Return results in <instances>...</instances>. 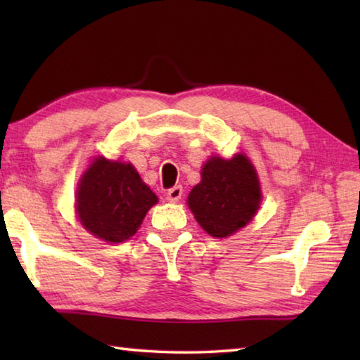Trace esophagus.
<instances>
[{
  "mask_svg": "<svg viewBox=\"0 0 360 360\" xmlns=\"http://www.w3.org/2000/svg\"><path fill=\"white\" fill-rule=\"evenodd\" d=\"M182 192H184V191H182L181 186H174L167 192V200H168V202H172V203L179 202L181 197H182Z\"/></svg>",
  "mask_w": 360,
  "mask_h": 360,
  "instance_id": "34e87169",
  "label": "esophagus"
}]
</instances>
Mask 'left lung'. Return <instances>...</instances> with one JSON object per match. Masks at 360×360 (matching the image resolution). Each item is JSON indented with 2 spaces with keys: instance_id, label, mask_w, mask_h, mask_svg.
Instances as JSON below:
<instances>
[{
  "instance_id": "obj_1",
  "label": "left lung",
  "mask_w": 360,
  "mask_h": 360,
  "mask_svg": "<svg viewBox=\"0 0 360 360\" xmlns=\"http://www.w3.org/2000/svg\"><path fill=\"white\" fill-rule=\"evenodd\" d=\"M257 173L243 154L230 160L212 157L202 181L188 193V208L206 233L225 238L251 221L260 205Z\"/></svg>"
}]
</instances>
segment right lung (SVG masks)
Here are the masks:
<instances>
[{"mask_svg":"<svg viewBox=\"0 0 360 360\" xmlns=\"http://www.w3.org/2000/svg\"><path fill=\"white\" fill-rule=\"evenodd\" d=\"M158 202L130 163L95 158L79 181L76 211L79 221L96 238L109 243L136 233L146 212Z\"/></svg>","mask_w":360,"mask_h":360,"instance_id":"add662e5","label":"right lung"}]
</instances>
